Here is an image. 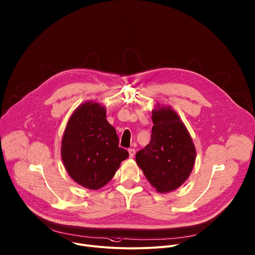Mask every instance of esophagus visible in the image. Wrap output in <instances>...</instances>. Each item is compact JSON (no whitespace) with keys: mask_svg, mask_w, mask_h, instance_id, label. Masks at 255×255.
<instances>
[{"mask_svg":"<svg viewBox=\"0 0 255 255\" xmlns=\"http://www.w3.org/2000/svg\"><path fill=\"white\" fill-rule=\"evenodd\" d=\"M128 151H129V156H130V158H133L134 155H135V149H134V148H129Z\"/></svg>","mask_w":255,"mask_h":255,"instance_id":"1","label":"esophagus"}]
</instances>
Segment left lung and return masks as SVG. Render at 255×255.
<instances>
[{
  "mask_svg": "<svg viewBox=\"0 0 255 255\" xmlns=\"http://www.w3.org/2000/svg\"><path fill=\"white\" fill-rule=\"evenodd\" d=\"M151 119L150 141L135 158L151 186L159 193H168L188 179L196 150L186 126L171 107L157 105Z\"/></svg>",
  "mask_w": 255,
  "mask_h": 255,
  "instance_id": "1",
  "label": "left lung"
}]
</instances>
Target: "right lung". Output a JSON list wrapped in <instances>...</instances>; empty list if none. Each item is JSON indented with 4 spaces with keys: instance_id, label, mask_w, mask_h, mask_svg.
<instances>
[{
    "instance_id": "1",
    "label": "right lung",
    "mask_w": 255,
    "mask_h": 255,
    "mask_svg": "<svg viewBox=\"0 0 255 255\" xmlns=\"http://www.w3.org/2000/svg\"><path fill=\"white\" fill-rule=\"evenodd\" d=\"M106 118L105 107L83 103L71 115L63 135L64 166L70 177L87 189L105 186L129 156L126 149L119 147L118 135Z\"/></svg>"
}]
</instances>
